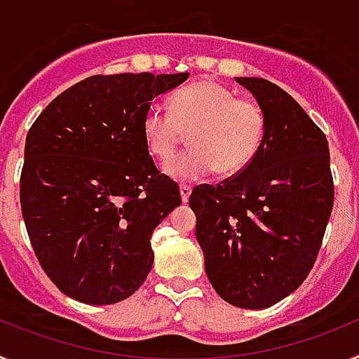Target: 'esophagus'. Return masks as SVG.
<instances>
[{
	"label": "esophagus",
	"mask_w": 359,
	"mask_h": 359,
	"mask_svg": "<svg viewBox=\"0 0 359 359\" xmlns=\"http://www.w3.org/2000/svg\"><path fill=\"white\" fill-rule=\"evenodd\" d=\"M190 192H192V187H190V185H180V194H182V201L183 203L189 201Z\"/></svg>",
	"instance_id": "34e87169"
}]
</instances>
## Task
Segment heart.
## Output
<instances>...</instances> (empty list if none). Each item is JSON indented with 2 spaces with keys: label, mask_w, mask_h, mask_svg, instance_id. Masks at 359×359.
<instances>
[{
  "label": "heart",
  "mask_w": 359,
  "mask_h": 359,
  "mask_svg": "<svg viewBox=\"0 0 359 359\" xmlns=\"http://www.w3.org/2000/svg\"><path fill=\"white\" fill-rule=\"evenodd\" d=\"M266 131L264 113L248 98L212 81H199L174 91L169 111L152 106L142 120L149 154L167 161L189 133V151L165 165L177 182H196L217 170L233 176L255 158Z\"/></svg>",
  "instance_id": "obj_1"
}]
</instances>
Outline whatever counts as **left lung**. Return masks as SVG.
Returning a JSON list of instances; mask_svg holds the SVG:
<instances>
[{"instance_id":"left-lung-1","label":"left lung","mask_w":359,"mask_h":359,"mask_svg":"<svg viewBox=\"0 0 359 359\" xmlns=\"http://www.w3.org/2000/svg\"><path fill=\"white\" fill-rule=\"evenodd\" d=\"M261 106L255 158L217 185L190 194L196 237L212 287L228 304L264 309L302 286L334 205L327 138L273 82L237 77Z\"/></svg>"}]
</instances>
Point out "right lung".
<instances>
[{
  "label": "right lung",
  "mask_w": 359,
  "mask_h": 359,
  "mask_svg": "<svg viewBox=\"0 0 359 359\" xmlns=\"http://www.w3.org/2000/svg\"><path fill=\"white\" fill-rule=\"evenodd\" d=\"M187 79L93 75L32 123L19 180L25 226L44 273L79 302H122L151 271L152 231L182 196L156 169L142 120L152 98Z\"/></svg>",
  "instance_id": "obj_1"
}]
</instances>
